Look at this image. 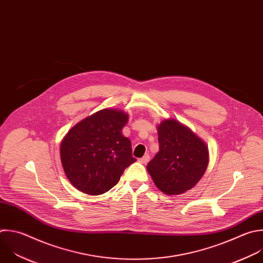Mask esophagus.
I'll use <instances>...</instances> for the list:
<instances>
[{
  "instance_id": "34e87169",
  "label": "esophagus",
  "mask_w": 263,
  "mask_h": 263,
  "mask_svg": "<svg viewBox=\"0 0 263 263\" xmlns=\"http://www.w3.org/2000/svg\"><path fill=\"white\" fill-rule=\"evenodd\" d=\"M148 160H149V156H148V155H145V156H143L142 158H140L138 161H139V163H141V164H146V163L148 162Z\"/></svg>"
}]
</instances>
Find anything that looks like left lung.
Listing matches in <instances>:
<instances>
[{"mask_svg": "<svg viewBox=\"0 0 263 263\" xmlns=\"http://www.w3.org/2000/svg\"><path fill=\"white\" fill-rule=\"evenodd\" d=\"M157 129L159 152L146 169L164 194H183L192 189L204 174L209 165L208 146L177 120H164Z\"/></svg>", "mask_w": 263, "mask_h": 263, "instance_id": "1", "label": "left lung"}]
</instances>
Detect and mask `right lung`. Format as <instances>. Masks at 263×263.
Segmentation results:
<instances>
[{"label": "right lung", "mask_w": 263, "mask_h": 263, "mask_svg": "<svg viewBox=\"0 0 263 263\" xmlns=\"http://www.w3.org/2000/svg\"><path fill=\"white\" fill-rule=\"evenodd\" d=\"M128 115L105 108L72 127L61 143V161L69 182L79 191L100 195L115 187L136 161L122 134Z\"/></svg>", "instance_id": "obj_1"}]
</instances>
